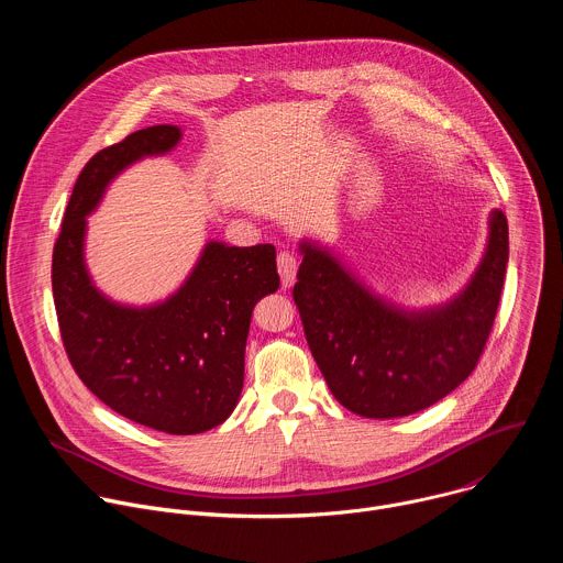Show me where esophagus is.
Here are the masks:
<instances>
[{"mask_svg": "<svg viewBox=\"0 0 563 563\" xmlns=\"http://www.w3.org/2000/svg\"><path fill=\"white\" fill-rule=\"evenodd\" d=\"M278 265V274H280V283L285 289H289L296 280V269H298V258L289 252H280L276 258Z\"/></svg>", "mask_w": 563, "mask_h": 563, "instance_id": "34e87169", "label": "esophagus"}]
</instances>
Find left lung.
<instances>
[{
  "instance_id": "1",
  "label": "left lung",
  "mask_w": 563,
  "mask_h": 563,
  "mask_svg": "<svg viewBox=\"0 0 563 563\" xmlns=\"http://www.w3.org/2000/svg\"><path fill=\"white\" fill-rule=\"evenodd\" d=\"M294 285L311 356L339 404L367 419L434 406L476 367L490 336L508 265V220L490 213V240L467 287L423 311L387 305L334 256L302 243Z\"/></svg>"
}]
</instances>
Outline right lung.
<instances>
[{"mask_svg":"<svg viewBox=\"0 0 563 563\" xmlns=\"http://www.w3.org/2000/svg\"><path fill=\"white\" fill-rule=\"evenodd\" d=\"M157 124L98 151L79 174L53 247V300L66 356L113 412L167 434H200L235 408L245 380L254 305L280 285L274 245L209 243L165 302L124 307L104 298L85 265L87 218L107 185L135 159L172 151Z\"/></svg>","mask_w":563,"mask_h":563,"instance_id":"right-lung-1","label":"right lung"}]
</instances>
